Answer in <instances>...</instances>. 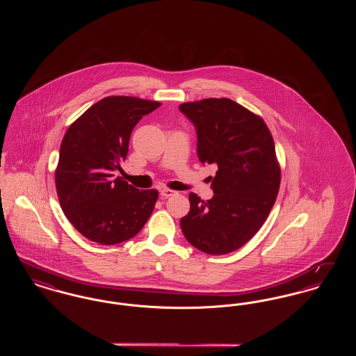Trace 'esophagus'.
Masks as SVG:
<instances>
[{"label":"esophagus","instance_id":"1","mask_svg":"<svg viewBox=\"0 0 356 356\" xmlns=\"http://www.w3.org/2000/svg\"><path fill=\"white\" fill-rule=\"evenodd\" d=\"M173 195H175V191H172L170 188H163V189L160 191V196L164 197V199L170 197V196H173Z\"/></svg>","mask_w":356,"mask_h":356}]
</instances>
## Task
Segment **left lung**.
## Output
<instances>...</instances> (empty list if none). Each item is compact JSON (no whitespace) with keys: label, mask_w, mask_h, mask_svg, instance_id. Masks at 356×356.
<instances>
[{"label":"left lung","mask_w":356,"mask_h":356,"mask_svg":"<svg viewBox=\"0 0 356 356\" xmlns=\"http://www.w3.org/2000/svg\"><path fill=\"white\" fill-rule=\"evenodd\" d=\"M196 129L202 164H216L212 199L189 193L180 220L186 240L202 252L224 254L243 247L267 220L280 168L266 122L229 99H205L179 106Z\"/></svg>","instance_id":"obj_1"}]
</instances>
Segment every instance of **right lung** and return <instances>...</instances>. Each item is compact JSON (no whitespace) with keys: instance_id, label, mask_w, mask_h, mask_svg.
Returning <instances> with one entry per match:
<instances>
[{"instance_id":"add662e5","label":"right lung","mask_w":356,"mask_h":356,"mask_svg":"<svg viewBox=\"0 0 356 356\" xmlns=\"http://www.w3.org/2000/svg\"><path fill=\"white\" fill-rule=\"evenodd\" d=\"M160 105L111 96L69 127L60 147L56 189L67 219L86 238L119 244L136 236L149 219L159 192L140 191L115 172L121 170L136 124Z\"/></svg>"}]
</instances>
